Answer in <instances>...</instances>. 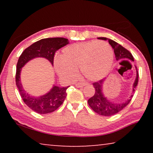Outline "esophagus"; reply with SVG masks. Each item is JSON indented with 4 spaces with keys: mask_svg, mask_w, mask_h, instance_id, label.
I'll use <instances>...</instances> for the list:
<instances>
[{
    "mask_svg": "<svg viewBox=\"0 0 153 153\" xmlns=\"http://www.w3.org/2000/svg\"><path fill=\"white\" fill-rule=\"evenodd\" d=\"M87 83L85 82H79V83H76V85H76V87H77V88H81V87L84 86V85H85Z\"/></svg>",
    "mask_w": 153,
    "mask_h": 153,
    "instance_id": "34e87169",
    "label": "esophagus"
}]
</instances>
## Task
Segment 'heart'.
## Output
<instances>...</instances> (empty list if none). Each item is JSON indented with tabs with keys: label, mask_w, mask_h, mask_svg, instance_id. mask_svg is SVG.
<instances>
[{
	"label": "heart",
	"mask_w": 153,
	"mask_h": 153,
	"mask_svg": "<svg viewBox=\"0 0 153 153\" xmlns=\"http://www.w3.org/2000/svg\"><path fill=\"white\" fill-rule=\"evenodd\" d=\"M113 50L108 43L93 40L72 44L64 48L61 56L54 60L56 72L62 78L73 79L77 68L91 81L103 79L109 72L113 63Z\"/></svg>",
	"instance_id": "b5f03b06"
}]
</instances>
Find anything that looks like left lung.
Wrapping results in <instances>:
<instances>
[{
    "label": "left lung",
    "instance_id": "obj_1",
    "mask_svg": "<svg viewBox=\"0 0 153 153\" xmlns=\"http://www.w3.org/2000/svg\"><path fill=\"white\" fill-rule=\"evenodd\" d=\"M98 39H104V40L108 39V43L110 44L113 49H114V53L117 60L127 58V59H129L134 61L133 56L131 55V53L128 50L123 47V46L119 45V44L112 40V39H107L106 37H98ZM103 81V79H101V80L96 81V82H94L93 83V86L95 88V92L93 97H91L88 100V103L89 106H91L92 109L97 114L104 116H113V115H115L117 113L120 111L125 106L128 105L133 95H131L129 100L123 102H120V103H115V102H109L104 97L102 92ZM138 81H139V73H138L137 68V77H136L135 81L133 85V93L134 92V89L138 84Z\"/></svg>",
    "mask_w": 153,
    "mask_h": 153
}]
</instances>
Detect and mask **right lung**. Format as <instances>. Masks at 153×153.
I'll use <instances>...</instances> for the list:
<instances>
[{
  "label": "right lung",
  "instance_id": "add662e5",
  "mask_svg": "<svg viewBox=\"0 0 153 153\" xmlns=\"http://www.w3.org/2000/svg\"><path fill=\"white\" fill-rule=\"evenodd\" d=\"M69 43L68 39L63 37H52L42 39L26 48L19 58L16 64V84L24 103L37 114H49L56 111L66 98V91L68 87H58L54 85L51 91L45 95L35 97L26 93L23 89L20 81L21 70L24 65L33 58L43 57L53 65L56 51Z\"/></svg>",
  "mask_w": 153,
  "mask_h": 153
}]
</instances>
